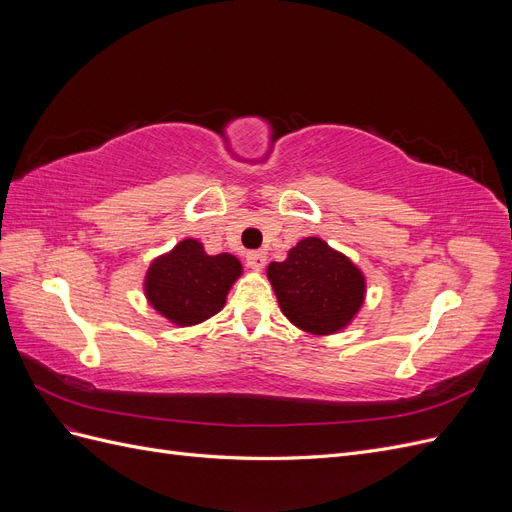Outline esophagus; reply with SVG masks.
I'll use <instances>...</instances> for the list:
<instances>
[{"instance_id":"esophagus-1","label":"esophagus","mask_w":512,"mask_h":512,"mask_svg":"<svg viewBox=\"0 0 512 512\" xmlns=\"http://www.w3.org/2000/svg\"><path fill=\"white\" fill-rule=\"evenodd\" d=\"M245 258H247V267L254 269V271H262L267 265V254L265 252H250Z\"/></svg>"}]
</instances>
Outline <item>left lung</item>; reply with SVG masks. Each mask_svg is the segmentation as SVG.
<instances>
[{"mask_svg": "<svg viewBox=\"0 0 512 512\" xmlns=\"http://www.w3.org/2000/svg\"><path fill=\"white\" fill-rule=\"evenodd\" d=\"M267 277L282 314L314 335L346 329L365 301L363 271L318 237L299 241L284 262H271Z\"/></svg>", "mask_w": 512, "mask_h": 512, "instance_id": "1", "label": "left lung"}]
</instances>
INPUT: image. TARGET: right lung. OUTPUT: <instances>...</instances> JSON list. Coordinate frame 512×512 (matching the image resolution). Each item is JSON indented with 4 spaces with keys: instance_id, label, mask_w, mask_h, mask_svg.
Here are the masks:
<instances>
[{
    "instance_id": "1",
    "label": "right lung",
    "mask_w": 512,
    "mask_h": 512,
    "mask_svg": "<svg viewBox=\"0 0 512 512\" xmlns=\"http://www.w3.org/2000/svg\"><path fill=\"white\" fill-rule=\"evenodd\" d=\"M243 267L232 254L209 256L196 239L179 241L145 275V297L166 320L192 327L220 312Z\"/></svg>"
}]
</instances>
